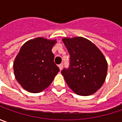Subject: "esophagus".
Masks as SVG:
<instances>
[{
  "mask_svg": "<svg viewBox=\"0 0 122 122\" xmlns=\"http://www.w3.org/2000/svg\"><path fill=\"white\" fill-rule=\"evenodd\" d=\"M58 66H59V68H60V70L61 71V70L62 69V68H63V64L61 63L60 64H59Z\"/></svg>",
  "mask_w": 122,
  "mask_h": 122,
  "instance_id": "obj_1",
  "label": "esophagus"
}]
</instances>
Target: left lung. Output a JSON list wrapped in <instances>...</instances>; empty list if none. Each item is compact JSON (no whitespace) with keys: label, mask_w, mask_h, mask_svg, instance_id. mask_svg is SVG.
<instances>
[{"label":"left lung","mask_w":122,"mask_h":122,"mask_svg":"<svg viewBox=\"0 0 122 122\" xmlns=\"http://www.w3.org/2000/svg\"><path fill=\"white\" fill-rule=\"evenodd\" d=\"M70 55L68 68L61 71L69 87L80 96L95 93L104 83L107 63L91 41L82 37L62 39Z\"/></svg>","instance_id":"left-lung-1"}]
</instances>
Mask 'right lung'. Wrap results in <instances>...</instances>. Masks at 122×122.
<instances>
[{
    "instance_id": "add662e5",
    "label": "right lung",
    "mask_w": 122,
    "mask_h": 122,
    "mask_svg": "<svg viewBox=\"0 0 122 122\" xmlns=\"http://www.w3.org/2000/svg\"><path fill=\"white\" fill-rule=\"evenodd\" d=\"M55 43L56 40L39 37L22 45L15 59L13 70L17 81L26 90L40 92L49 86L60 71L51 51Z\"/></svg>"
}]
</instances>
